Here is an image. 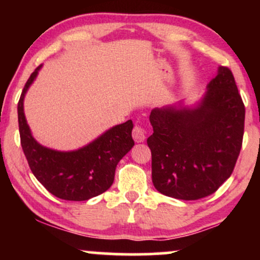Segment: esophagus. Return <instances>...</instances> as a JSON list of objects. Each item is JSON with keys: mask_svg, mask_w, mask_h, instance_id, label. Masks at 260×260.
Instances as JSON below:
<instances>
[{"mask_svg": "<svg viewBox=\"0 0 260 260\" xmlns=\"http://www.w3.org/2000/svg\"><path fill=\"white\" fill-rule=\"evenodd\" d=\"M133 139L136 140L137 143H142L145 140V131L144 128L140 127V126H136L133 128V132H132Z\"/></svg>", "mask_w": 260, "mask_h": 260, "instance_id": "obj_1", "label": "esophagus"}]
</instances>
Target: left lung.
<instances>
[{
	"label": "left lung",
	"instance_id": "1",
	"mask_svg": "<svg viewBox=\"0 0 260 260\" xmlns=\"http://www.w3.org/2000/svg\"><path fill=\"white\" fill-rule=\"evenodd\" d=\"M244 105L228 67L193 106L151 110V177L162 194L197 201L213 194L231 176L242 147Z\"/></svg>",
	"mask_w": 260,
	"mask_h": 260
}]
</instances>
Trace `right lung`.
<instances>
[{"label": "right lung", "mask_w": 260, "mask_h": 260, "mask_svg": "<svg viewBox=\"0 0 260 260\" xmlns=\"http://www.w3.org/2000/svg\"><path fill=\"white\" fill-rule=\"evenodd\" d=\"M41 67L29 77L18 103L23 151L31 172L51 194L64 201H88L111 187L116 166L134 145L133 123L128 120L113 126L77 150L59 151L41 145L32 137L24 115L25 94Z\"/></svg>", "instance_id": "obj_1"}]
</instances>
